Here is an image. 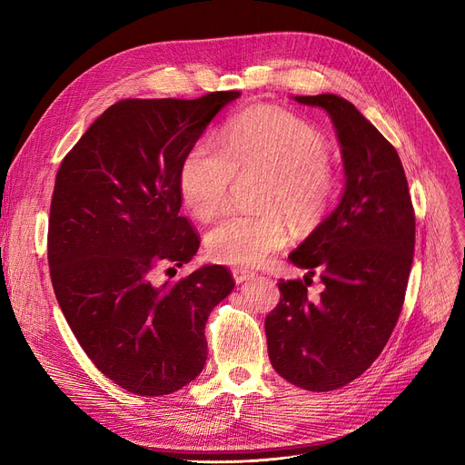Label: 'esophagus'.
Returning a JSON list of instances; mask_svg holds the SVG:
<instances>
[{
	"instance_id": "34e87169",
	"label": "esophagus",
	"mask_w": 465,
	"mask_h": 465,
	"mask_svg": "<svg viewBox=\"0 0 465 465\" xmlns=\"http://www.w3.org/2000/svg\"><path fill=\"white\" fill-rule=\"evenodd\" d=\"M232 273H233V281H235L237 284L245 282V281H249V279H252V277H254V273H252V272H249V270H241V267H237V270H233Z\"/></svg>"
}]
</instances>
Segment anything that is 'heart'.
Wrapping results in <instances>:
<instances>
[{
	"label": "heart",
	"instance_id": "heart-1",
	"mask_svg": "<svg viewBox=\"0 0 465 465\" xmlns=\"http://www.w3.org/2000/svg\"><path fill=\"white\" fill-rule=\"evenodd\" d=\"M324 135L281 109L258 107L232 120L223 144L193 143L179 171L186 207L202 220L223 211L237 177L263 179L256 213H233L209 232L211 258L232 265H258L288 239L286 214L305 226L322 216L333 190Z\"/></svg>",
	"mask_w": 465,
	"mask_h": 465
}]
</instances>
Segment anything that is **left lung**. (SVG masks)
<instances>
[{
    "instance_id": "left-lung-1",
    "label": "left lung",
    "mask_w": 465,
    "mask_h": 465,
    "mask_svg": "<svg viewBox=\"0 0 465 465\" xmlns=\"http://www.w3.org/2000/svg\"><path fill=\"white\" fill-rule=\"evenodd\" d=\"M294 100L330 114L345 188L288 254L307 275L279 281L281 302L265 319L267 354L288 382L330 392L368 370L392 335L412 263L414 213L396 149L351 102L335 94ZM316 271L325 290L311 302L306 286Z\"/></svg>"
}]
</instances>
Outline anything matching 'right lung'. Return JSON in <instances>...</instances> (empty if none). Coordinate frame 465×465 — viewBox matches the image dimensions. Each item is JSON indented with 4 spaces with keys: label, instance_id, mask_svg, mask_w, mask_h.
<instances>
[{
    "label": "right lung",
    "instance_id": "right-lung-1",
    "mask_svg": "<svg viewBox=\"0 0 465 465\" xmlns=\"http://www.w3.org/2000/svg\"><path fill=\"white\" fill-rule=\"evenodd\" d=\"M237 97L232 90L116 102L56 173L48 220L56 300L95 368L132 394H173L202 373L205 322L235 286L223 265H203L177 282L154 275L183 267L200 249L179 213V171Z\"/></svg>",
    "mask_w": 465,
    "mask_h": 465
}]
</instances>
